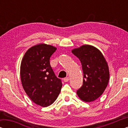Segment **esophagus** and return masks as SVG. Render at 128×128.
<instances>
[{
    "instance_id": "1",
    "label": "esophagus",
    "mask_w": 128,
    "mask_h": 128,
    "mask_svg": "<svg viewBox=\"0 0 128 128\" xmlns=\"http://www.w3.org/2000/svg\"><path fill=\"white\" fill-rule=\"evenodd\" d=\"M64 82H68L69 80V77H66V78H64Z\"/></svg>"
}]
</instances>
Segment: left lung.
Segmentation results:
<instances>
[{
  "label": "left lung",
  "mask_w": 128,
  "mask_h": 128,
  "mask_svg": "<svg viewBox=\"0 0 128 128\" xmlns=\"http://www.w3.org/2000/svg\"><path fill=\"white\" fill-rule=\"evenodd\" d=\"M82 64L83 85L77 90L80 98L90 102L102 95L110 78L109 69L102 53L92 45H85L72 50Z\"/></svg>",
  "instance_id": "obj_1"
}]
</instances>
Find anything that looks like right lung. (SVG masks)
<instances>
[{"instance_id": "obj_1", "label": "right lung", "mask_w": 128, "mask_h": 128, "mask_svg": "<svg viewBox=\"0 0 128 128\" xmlns=\"http://www.w3.org/2000/svg\"><path fill=\"white\" fill-rule=\"evenodd\" d=\"M56 48L45 44L31 47L22 61L20 76L24 90L36 104L48 106L60 93L62 83L50 64V58Z\"/></svg>"}]
</instances>
